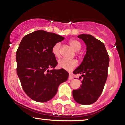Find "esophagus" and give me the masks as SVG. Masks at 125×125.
<instances>
[{
	"mask_svg": "<svg viewBox=\"0 0 125 125\" xmlns=\"http://www.w3.org/2000/svg\"><path fill=\"white\" fill-rule=\"evenodd\" d=\"M73 78V77L72 76V75H71V74H70V75H69V77H68V79H70V80H71V79H72Z\"/></svg>",
	"mask_w": 125,
	"mask_h": 125,
	"instance_id": "1",
	"label": "esophagus"
}]
</instances>
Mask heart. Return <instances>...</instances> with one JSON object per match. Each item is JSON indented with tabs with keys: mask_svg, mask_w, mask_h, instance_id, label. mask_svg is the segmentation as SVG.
Wrapping results in <instances>:
<instances>
[{
	"mask_svg": "<svg viewBox=\"0 0 125 125\" xmlns=\"http://www.w3.org/2000/svg\"><path fill=\"white\" fill-rule=\"evenodd\" d=\"M71 46L73 47L75 50L78 51L81 48V44L78 40L72 39L70 41ZM60 47H61V43H57L52 47V52L53 54L57 57H58L60 54ZM58 67L60 68L64 69V70L71 71L73 69H75L78 65V61L76 60H69L67 58H62L58 62Z\"/></svg>",
	"mask_w": 125,
	"mask_h": 125,
	"instance_id": "obj_1",
	"label": "heart"
}]
</instances>
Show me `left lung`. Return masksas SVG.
Instances as JSON below:
<instances>
[{"instance_id": "obj_1", "label": "left lung", "mask_w": 125, "mask_h": 125, "mask_svg": "<svg viewBox=\"0 0 125 125\" xmlns=\"http://www.w3.org/2000/svg\"><path fill=\"white\" fill-rule=\"evenodd\" d=\"M78 38L84 42L87 51L81 64L73 72L81 74L83 79L80 88L72 91V95L77 103L87 105L95 103L102 93L110 58L104 43L99 40L87 34H81Z\"/></svg>"}]
</instances>
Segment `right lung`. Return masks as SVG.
<instances>
[{"instance_id": "add662e5", "label": "right lung", "mask_w": 125, "mask_h": 125, "mask_svg": "<svg viewBox=\"0 0 125 125\" xmlns=\"http://www.w3.org/2000/svg\"><path fill=\"white\" fill-rule=\"evenodd\" d=\"M64 37L43 30L25 35L16 52L17 72L23 90L38 102L52 99L58 87L68 78L64 69L55 70L57 61L52 47ZM49 68H52L51 70Z\"/></svg>"}]
</instances>
